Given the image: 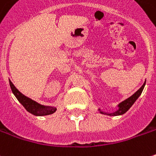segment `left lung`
<instances>
[{
    "mask_svg": "<svg viewBox=\"0 0 156 156\" xmlns=\"http://www.w3.org/2000/svg\"><path fill=\"white\" fill-rule=\"evenodd\" d=\"M146 84V81L145 83L142 85V86L140 88L138 91H136L134 94H133L131 97H129L128 98H126L125 99L124 101H122L121 103H119L118 105V110L117 111H115V112H103V111H101L100 109H98V111L100 113H102V114H107V115H110V116H118V115H122V114H124L125 112H126L128 110H129V108L133 105V103L136 101V99L139 98L140 95L141 94V92L143 91V89H144V86H145Z\"/></svg>",
    "mask_w": 156,
    "mask_h": 156,
    "instance_id": "1",
    "label": "left lung"
}]
</instances>
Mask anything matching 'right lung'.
Wrapping results in <instances>:
<instances>
[{
  "label": "right lung",
  "instance_id": "right-lung-1",
  "mask_svg": "<svg viewBox=\"0 0 156 156\" xmlns=\"http://www.w3.org/2000/svg\"><path fill=\"white\" fill-rule=\"evenodd\" d=\"M12 92L16 96V98L18 99V101L23 105L24 108L29 112L32 113L36 116H45L50 115L57 111V108L55 106H49V105H44L36 102L35 100L28 98L27 96L23 95L21 91H19L16 89V87L13 85V83L9 80Z\"/></svg>",
  "mask_w": 156,
  "mask_h": 156
}]
</instances>
